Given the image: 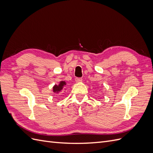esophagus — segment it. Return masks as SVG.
I'll use <instances>...</instances> for the list:
<instances>
[{
  "label": "esophagus",
  "mask_w": 153,
  "mask_h": 153,
  "mask_svg": "<svg viewBox=\"0 0 153 153\" xmlns=\"http://www.w3.org/2000/svg\"><path fill=\"white\" fill-rule=\"evenodd\" d=\"M75 81H76V82H81L82 81V78H76Z\"/></svg>",
  "instance_id": "esophagus-1"
}]
</instances>
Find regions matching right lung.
I'll use <instances>...</instances> for the list:
<instances>
[{"label": "right lung", "instance_id": "right-lung-1", "mask_svg": "<svg viewBox=\"0 0 153 153\" xmlns=\"http://www.w3.org/2000/svg\"><path fill=\"white\" fill-rule=\"evenodd\" d=\"M66 84L65 82H64V81H61V82H60L59 85H55L53 87V92H55V93H59V92H60L62 90L64 86Z\"/></svg>", "mask_w": 153, "mask_h": 153}]
</instances>
